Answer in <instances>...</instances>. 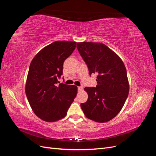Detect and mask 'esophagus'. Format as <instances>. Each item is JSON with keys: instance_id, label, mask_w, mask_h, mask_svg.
Wrapping results in <instances>:
<instances>
[{"instance_id": "obj_1", "label": "esophagus", "mask_w": 156, "mask_h": 156, "mask_svg": "<svg viewBox=\"0 0 156 156\" xmlns=\"http://www.w3.org/2000/svg\"><path fill=\"white\" fill-rule=\"evenodd\" d=\"M83 89V87L81 86V87H78V91L79 92H81Z\"/></svg>"}]
</instances>
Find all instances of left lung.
<instances>
[{"mask_svg":"<svg viewBox=\"0 0 156 156\" xmlns=\"http://www.w3.org/2000/svg\"><path fill=\"white\" fill-rule=\"evenodd\" d=\"M79 54L86 62L90 75L97 74L96 87H85L87 102L81 107L88 119L100 123L112 120L121 111L128 96L129 85L123 61L101 43L80 42Z\"/></svg>","mask_w":156,"mask_h":156,"instance_id":"1","label":"left lung"}]
</instances>
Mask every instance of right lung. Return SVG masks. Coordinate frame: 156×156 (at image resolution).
Returning a JSON list of instances; mask_svg holds the SVG:
<instances>
[{"instance_id":"right-lung-1","label":"right lung","mask_w":156,"mask_h":156,"mask_svg":"<svg viewBox=\"0 0 156 156\" xmlns=\"http://www.w3.org/2000/svg\"><path fill=\"white\" fill-rule=\"evenodd\" d=\"M76 45L75 41H54L39 51L30 64L25 93L32 111L44 121L53 122L63 119L76 97V86L57 85L64 60Z\"/></svg>"}]
</instances>
